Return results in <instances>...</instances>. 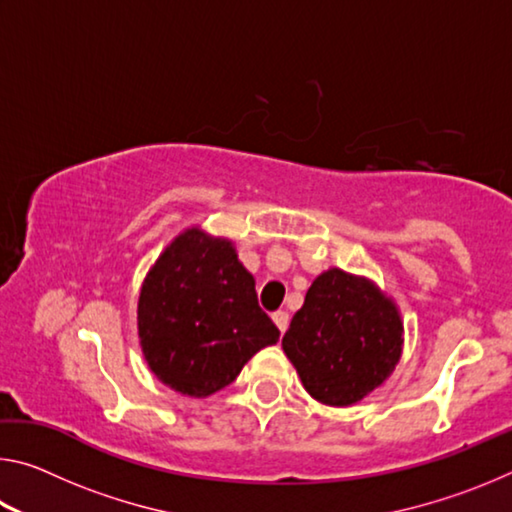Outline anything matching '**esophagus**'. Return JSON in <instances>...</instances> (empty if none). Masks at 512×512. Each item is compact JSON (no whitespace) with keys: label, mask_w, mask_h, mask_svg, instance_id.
I'll list each match as a JSON object with an SVG mask.
<instances>
[{"label":"esophagus","mask_w":512,"mask_h":512,"mask_svg":"<svg viewBox=\"0 0 512 512\" xmlns=\"http://www.w3.org/2000/svg\"><path fill=\"white\" fill-rule=\"evenodd\" d=\"M273 323L277 325V329H280L282 334L287 332V327H289V314H287V311H275Z\"/></svg>","instance_id":"1"}]
</instances>
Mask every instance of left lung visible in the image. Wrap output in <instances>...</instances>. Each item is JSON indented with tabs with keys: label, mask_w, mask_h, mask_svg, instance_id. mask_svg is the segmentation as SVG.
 <instances>
[{
	"label": "left lung",
	"mask_w": 512,
	"mask_h": 512,
	"mask_svg": "<svg viewBox=\"0 0 512 512\" xmlns=\"http://www.w3.org/2000/svg\"><path fill=\"white\" fill-rule=\"evenodd\" d=\"M314 400L350 406L384 384L402 354V320L375 284L329 268L282 339Z\"/></svg>",
	"instance_id": "8db88e82"
}]
</instances>
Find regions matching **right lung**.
<instances>
[{
  "mask_svg": "<svg viewBox=\"0 0 512 512\" xmlns=\"http://www.w3.org/2000/svg\"><path fill=\"white\" fill-rule=\"evenodd\" d=\"M137 329L155 377L189 397L232 384L253 354L280 339L230 241L196 228L173 239L146 275Z\"/></svg>",
  "mask_w": 512,
  "mask_h": 512,
  "instance_id": "add662e5",
  "label": "right lung"
}]
</instances>
